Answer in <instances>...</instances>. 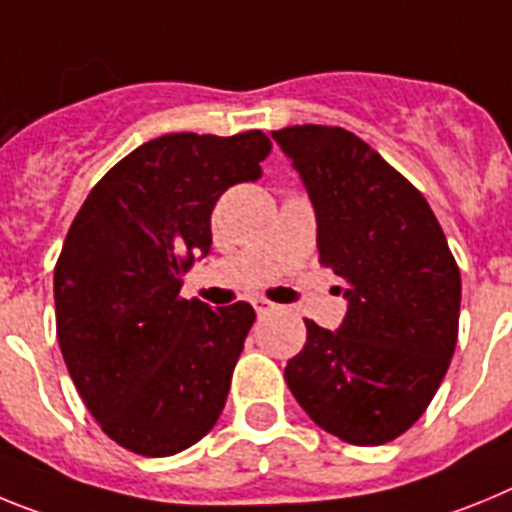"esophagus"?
<instances>
[{
    "instance_id": "1",
    "label": "esophagus",
    "mask_w": 512,
    "mask_h": 512,
    "mask_svg": "<svg viewBox=\"0 0 512 512\" xmlns=\"http://www.w3.org/2000/svg\"><path fill=\"white\" fill-rule=\"evenodd\" d=\"M252 306L257 309V314H268V311L278 309V306H275L273 301H268V299H255V301H252Z\"/></svg>"
}]
</instances>
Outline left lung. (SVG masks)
<instances>
[{
    "label": "left lung",
    "mask_w": 512,
    "mask_h": 512,
    "mask_svg": "<svg viewBox=\"0 0 512 512\" xmlns=\"http://www.w3.org/2000/svg\"><path fill=\"white\" fill-rule=\"evenodd\" d=\"M317 213V250L348 314L306 322L286 384L319 428L353 446L410 430L459 340L461 273L428 201L379 151L337 126L273 131Z\"/></svg>",
    "instance_id": "obj_1"
}]
</instances>
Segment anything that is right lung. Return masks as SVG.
<instances>
[{
	"instance_id": "right-lung-1",
	"label": "right lung",
	"mask_w": 512,
	"mask_h": 512,
	"mask_svg": "<svg viewBox=\"0 0 512 512\" xmlns=\"http://www.w3.org/2000/svg\"><path fill=\"white\" fill-rule=\"evenodd\" d=\"M273 144L167 133L105 172L74 216L53 270L56 335L102 433L139 456L198 443L226 404L255 322L247 301L182 299V273L211 250V211L260 177Z\"/></svg>"
}]
</instances>
